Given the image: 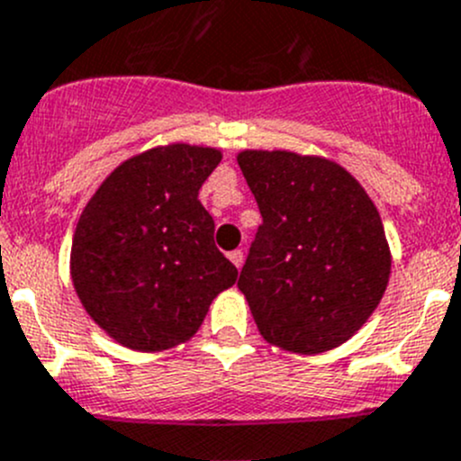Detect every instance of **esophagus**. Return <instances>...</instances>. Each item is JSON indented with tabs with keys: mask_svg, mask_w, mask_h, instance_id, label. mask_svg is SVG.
I'll use <instances>...</instances> for the list:
<instances>
[{
	"mask_svg": "<svg viewBox=\"0 0 461 461\" xmlns=\"http://www.w3.org/2000/svg\"><path fill=\"white\" fill-rule=\"evenodd\" d=\"M230 261L234 263L236 267H240V266H243V252H240V249H234V252H230Z\"/></svg>",
	"mask_w": 461,
	"mask_h": 461,
	"instance_id": "esophagus-1",
	"label": "esophagus"
}]
</instances>
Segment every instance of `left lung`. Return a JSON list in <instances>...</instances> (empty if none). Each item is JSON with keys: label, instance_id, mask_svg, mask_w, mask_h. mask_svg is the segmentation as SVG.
Listing matches in <instances>:
<instances>
[{"label": "left lung", "instance_id": "left-lung-1", "mask_svg": "<svg viewBox=\"0 0 461 461\" xmlns=\"http://www.w3.org/2000/svg\"><path fill=\"white\" fill-rule=\"evenodd\" d=\"M236 162L263 216L239 279L258 333L290 354L335 349L363 329L390 281L376 204L321 155L248 149Z\"/></svg>", "mask_w": 461, "mask_h": 461}]
</instances>
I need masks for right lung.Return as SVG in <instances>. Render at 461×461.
<instances>
[{"mask_svg": "<svg viewBox=\"0 0 461 461\" xmlns=\"http://www.w3.org/2000/svg\"><path fill=\"white\" fill-rule=\"evenodd\" d=\"M212 146H153L119 164L85 204L69 275L85 312L114 342L167 351L198 333L239 270L213 245L203 182L221 164Z\"/></svg>", "mask_w": 461, "mask_h": 461, "instance_id": "1", "label": "right lung"}]
</instances>
